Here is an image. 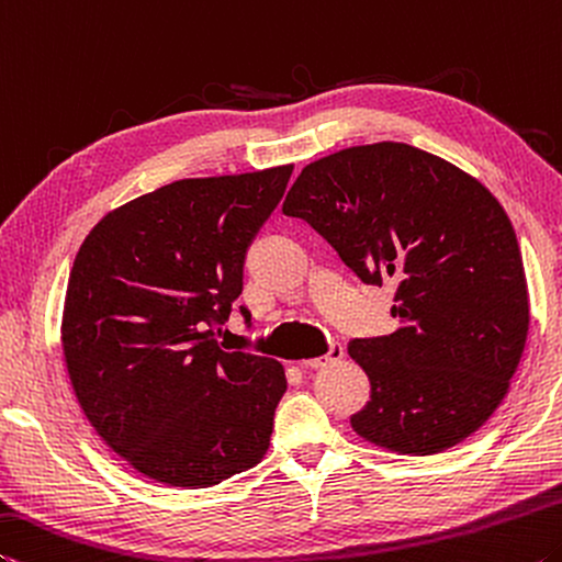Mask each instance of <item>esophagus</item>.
<instances>
[{
  "label": "esophagus",
  "mask_w": 562,
  "mask_h": 562,
  "mask_svg": "<svg viewBox=\"0 0 562 562\" xmlns=\"http://www.w3.org/2000/svg\"><path fill=\"white\" fill-rule=\"evenodd\" d=\"M341 358H344V346H341V344H330L326 356H318V358H308V361H301V368H306V371L311 368V371H314V368H326V366H330V363L341 361Z\"/></svg>",
  "instance_id": "1"
}]
</instances>
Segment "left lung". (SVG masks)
<instances>
[{
    "mask_svg": "<svg viewBox=\"0 0 562 562\" xmlns=\"http://www.w3.org/2000/svg\"><path fill=\"white\" fill-rule=\"evenodd\" d=\"M283 214L308 221L361 281L395 283L398 328L348 344L371 381L356 434L403 456L475 434L508 393L530 326L501 201L436 154L379 142L303 167Z\"/></svg>",
    "mask_w": 562,
    "mask_h": 562,
    "instance_id": "8db88e82",
    "label": "left lung"
}]
</instances>
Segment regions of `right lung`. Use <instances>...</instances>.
<instances>
[{
  "label": "right lung",
  "mask_w": 562,
  "mask_h": 562,
  "mask_svg": "<svg viewBox=\"0 0 562 562\" xmlns=\"http://www.w3.org/2000/svg\"><path fill=\"white\" fill-rule=\"evenodd\" d=\"M291 171L167 183L109 211L79 246L61 314L71 389L101 440L151 481L211 488L269 450L286 371L224 351L214 330Z\"/></svg>",
  "instance_id": "right-lung-1"
}]
</instances>
